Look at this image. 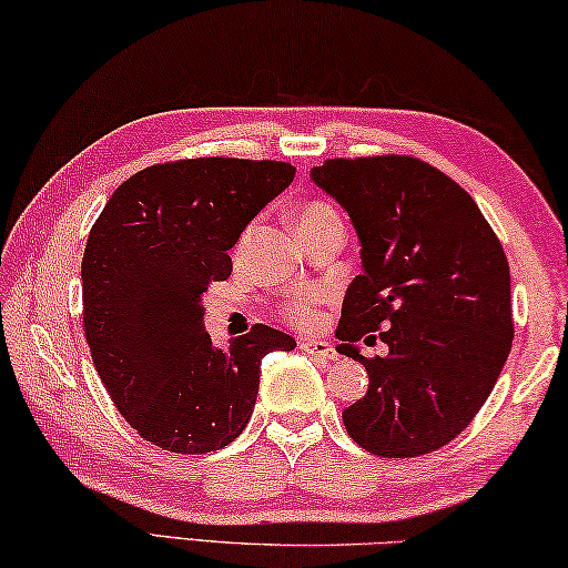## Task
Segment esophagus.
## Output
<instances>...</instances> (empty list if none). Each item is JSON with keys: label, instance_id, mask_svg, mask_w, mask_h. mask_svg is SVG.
Here are the masks:
<instances>
[{"label": "esophagus", "instance_id": "1", "mask_svg": "<svg viewBox=\"0 0 568 568\" xmlns=\"http://www.w3.org/2000/svg\"><path fill=\"white\" fill-rule=\"evenodd\" d=\"M298 348L305 351V354L318 358V362H336V351L328 344V341H321V338H301L298 341Z\"/></svg>", "mask_w": 568, "mask_h": 568}]
</instances>
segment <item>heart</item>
<instances>
[{"label": "heart", "mask_w": 568, "mask_h": 568, "mask_svg": "<svg viewBox=\"0 0 568 568\" xmlns=\"http://www.w3.org/2000/svg\"><path fill=\"white\" fill-rule=\"evenodd\" d=\"M336 214V210H333L331 204L326 202H308L301 210L298 214V227H305V224H313V222H321L326 217H333ZM318 295L316 293H303L298 295L291 303V308H287V316H291V321L301 323V326H308V323L316 321V313H318Z\"/></svg>", "instance_id": "heart-1"}]
</instances>
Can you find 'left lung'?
<instances>
[{
  "label": "left lung",
  "mask_w": 568,
  "mask_h": 568,
  "mask_svg": "<svg viewBox=\"0 0 568 568\" xmlns=\"http://www.w3.org/2000/svg\"><path fill=\"white\" fill-rule=\"evenodd\" d=\"M311 176L362 242L336 336L368 389L344 409L346 432L374 455H427L470 425L510 354L506 252L473 196L427 161L328 159ZM376 329L390 354L366 359L355 344Z\"/></svg>",
  "instance_id": "8db88e82"
}]
</instances>
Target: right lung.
<instances>
[{
  "label": "right lung",
  "instance_id": "1",
  "mask_svg": "<svg viewBox=\"0 0 568 568\" xmlns=\"http://www.w3.org/2000/svg\"><path fill=\"white\" fill-rule=\"evenodd\" d=\"M285 161L182 159L115 189L88 235L83 328L123 419L161 449L202 455L245 429L260 364L295 341L270 326L214 348L202 295L232 273L250 220L293 182Z\"/></svg>",
  "mask_w": 568,
  "mask_h": 568
}]
</instances>
